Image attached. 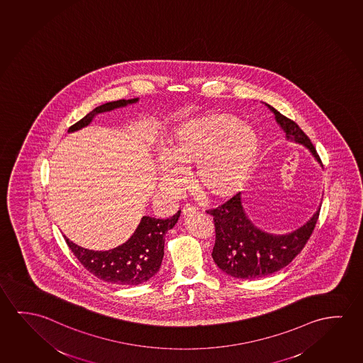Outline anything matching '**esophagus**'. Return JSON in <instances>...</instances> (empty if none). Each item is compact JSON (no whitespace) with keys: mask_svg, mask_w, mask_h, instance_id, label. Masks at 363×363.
I'll list each match as a JSON object with an SVG mask.
<instances>
[{"mask_svg":"<svg viewBox=\"0 0 363 363\" xmlns=\"http://www.w3.org/2000/svg\"><path fill=\"white\" fill-rule=\"evenodd\" d=\"M195 207L191 206V205H186V206L182 208V213H184V215H187V216H189V215H192V213H195Z\"/></svg>","mask_w":363,"mask_h":363,"instance_id":"1","label":"esophagus"}]
</instances>
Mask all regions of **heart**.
Instances as JSON below:
<instances>
[{"label": "heart", "instance_id": "obj_1", "mask_svg": "<svg viewBox=\"0 0 363 363\" xmlns=\"http://www.w3.org/2000/svg\"><path fill=\"white\" fill-rule=\"evenodd\" d=\"M260 153L254 129L231 113H213L184 123L168 140L163 152L161 184L171 192L184 186L182 169L192 167L197 191L213 200L240 190Z\"/></svg>", "mask_w": 363, "mask_h": 363}]
</instances>
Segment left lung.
<instances>
[{"label": "left lung", "mask_w": 363, "mask_h": 363, "mask_svg": "<svg viewBox=\"0 0 363 363\" xmlns=\"http://www.w3.org/2000/svg\"><path fill=\"white\" fill-rule=\"evenodd\" d=\"M268 106L284 130L286 138L307 147L322 163L314 145L296 122ZM319 211L301 228L286 235L264 233L246 216L241 192L212 210H207L215 223L213 262L218 268L238 279H255L275 273L286 267L303 250L318 221Z\"/></svg>", "instance_id": "1"}]
</instances>
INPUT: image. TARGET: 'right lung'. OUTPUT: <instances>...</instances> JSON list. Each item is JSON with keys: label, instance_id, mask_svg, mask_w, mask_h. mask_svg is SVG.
Masks as SVG:
<instances>
[{"label": "right lung", "instance_id": "add662e5", "mask_svg": "<svg viewBox=\"0 0 363 363\" xmlns=\"http://www.w3.org/2000/svg\"><path fill=\"white\" fill-rule=\"evenodd\" d=\"M138 101L135 99H121L109 101L103 106H96L94 111L88 113L83 119L73 124L67 132H75L86 127L94 116L99 113L109 112L116 108L125 106ZM181 211L172 218H155L143 216L133 235L122 245L112 250L94 251L84 249L74 244L67 236V246L78 257L84 268L95 275L98 279L118 285H138L151 279L161 267L164 254V234L172 229L177 223Z\"/></svg>", "mask_w": 363, "mask_h": 363}]
</instances>
